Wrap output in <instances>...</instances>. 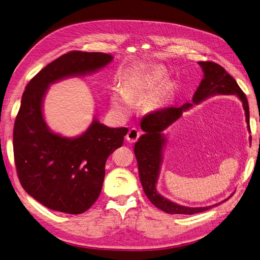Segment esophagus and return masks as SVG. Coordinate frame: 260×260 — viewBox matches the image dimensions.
I'll use <instances>...</instances> for the list:
<instances>
[{
	"label": "esophagus",
	"mask_w": 260,
	"mask_h": 260,
	"mask_svg": "<svg viewBox=\"0 0 260 260\" xmlns=\"http://www.w3.org/2000/svg\"><path fill=\"white\" fill-rule=\"evenodd\" d=\"M140 135H141V131H139L137 128H132L127 133L126 139L129 143H134V142H137L139 140Z\"/></svg>",
	"instance_id": "esophagus-1"
}]
</instances>
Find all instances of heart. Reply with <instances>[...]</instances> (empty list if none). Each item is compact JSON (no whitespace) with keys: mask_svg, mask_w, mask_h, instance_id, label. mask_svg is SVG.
<instances>
[{"mask_svg":"<svg viewBox=\"0 0 260 260\" xmlns=\"http://www.w3.org/2000/svg\"><path fill=\"white\" fill-rule=\"evenodd\" d=\"M112 103H113V107L116 109V110H123L126 108L127 106V100L125 97H122L121 95L119 94H115L113 96V100H112Z\"/></svg>","mask_w":260,"mask_h":260,"instance_id":"1","label":"heart"}]
</instances>
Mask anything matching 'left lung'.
<instances>
[{"instance_id": "left-lung-1", "label": "left lung", "mask_w": 260, "mask_h": 260, "mask_svg": "<svg viewBox=\"0 0 260 260\" xmlns=\"http://www.w3.org/2000/svg\"><path fill=\"white\" fill-rule=\"evenodd\" d=\"M198 63L203 70L204 77L193 94V104H199L205 98L215 94L237 95L243 104L246 123H248L249 130H251L248 98L240 89L236 80L218 63L212 62V61H200ZM191 107L192 104L185 103L181 107H168L148 113L141 121V128L146 133L142 135L139 142L135 143L134 146V153L138 159L140 179L144 192L155 207L168 214L192 215L202 213L228 200L225 199L224 201L212 206L187 207L167 200L166 198L156 191L155 184L158 177L160 162H162V148L165 144V138L162 131L180 118L184 111Z\"/></svg>"}]
</instances>
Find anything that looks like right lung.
Instances as JSON below:
<instances>
[{"label":"right lung","instance_id":"add662e5","mask_svg":"<svg viewBox=\"0 0 260 260\" xmlns=\"http://www.w3.org/2000/svg\"><path fill=\"white\" fill-rule=\"evenodd\" d=\"M104 53L72 51L43 68L27 83L14 127V155L22 187L44 206L78 215L102 192L106 160L123 143L127 128H109L96 119L83 134L67 139L49 131L42 115L47 86L85 75L112 61Z\"/></svg>","mask_w":260,"mask_h":260}]
</instances>
